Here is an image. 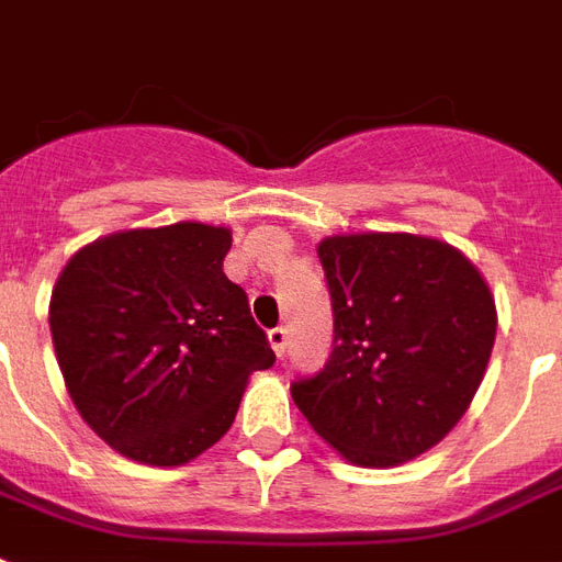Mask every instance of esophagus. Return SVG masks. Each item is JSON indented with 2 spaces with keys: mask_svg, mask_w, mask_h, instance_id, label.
<instances>
[{
  "mask_svg": "<svg viewBox=\"0 0 562 562\" xmlns=\"http://www.w3.org/2000/svg\"><path fill=\"white\" fill-rule=\"evenodd\" d=\"M268 341H271L273 353L282 357V353H285V345H289V329H282V327L271 329V333H268Z\"/></svg>",
  "mask_w": 562,
  "mask_h": 562,
  "instance_id": "esophagus-1",
  "label": "esophagus"
}]
</instances>
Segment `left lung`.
I'll return each instance as SVG.
<instances>
[{
  "label": "left lung",
  "instance_id": "obj_1",
  "mask_svg": "<svg viewBox=\"0 0 562 562\" xmlns=\"http://www.w3.org/2000/svg\"><path fill=\"white\" fill-rule=\"evenodd\" d=\"M318 259L336 338L327 366L291 397L353 465L415 460L481 389L498 329L490 285L457 247L427 235H329Z\"/></svg>",
  "mask_w": 562,
  "mask_h": 562
}]
</instances>
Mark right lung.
Segmentation results:
<instances>
[{"instance_id": "add662e5", "label": "right lung", "mask_w": 562, "mask_h": 562, "mask_svg": "<svg viewBox=\"0 0 562 562\" xmlns=\"http://www.w3.org/2000/svg\"><path fill=\"white\" fill-rule=\"evenodd\" d=\"M226 226L123 229L85 244L49 300L55 357L102 442L144 465H182L233 427L252 371L273 366Z\"/></svg>"}]
</instances>
